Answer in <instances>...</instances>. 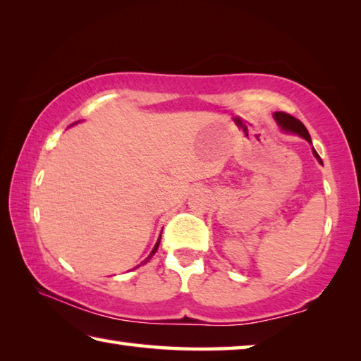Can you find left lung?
I'll return each instance as SVG.
<instances>
[{
	"label": "left lung",
	"mask_w": 361,
	"mask_h": 361,
	"mask_svg": "<svg viewBox=\"0 0 361 361\" xmlns=\"http://www.w3.org/2000/svg\"><path fill=\"white\" fill-rule=\"evenodd\" d=\"M274 120H276L279 126L284 130H287V133H295L301 137H305L307 142H311V135H310V133H307V129L305 128V124L300 120H297L295 116H292L289 114H284V112H276L274 114ZM314 156H316L319 162L322 164V159H320V156L317 154L316 149H314Z\"/></svg>",
	"instance_id": "8db88e82"
}]
</instances>
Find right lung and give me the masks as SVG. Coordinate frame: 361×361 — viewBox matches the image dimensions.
I'll use <instances>...</instances> for the list:
<instances>
[{"instance_id":"1","label":"right lung","mask_w":361,"mask_h":361,"mask_svg":"<svg viewBox=\"0 0 361 361\" xmlns=\"http://www.w3.org/2000/svg\"><path fill=\"white\" fill-rule=\"evenodd\" d=\"M159 243H161V237H159V240H158V243H156V245H154V247H153V251H152V254H149V255H148V257H147V260H143V264H145V262H148L149 259H152V255H153V254L156 252V249H158Z\"/></svg>"}]
</instances>
